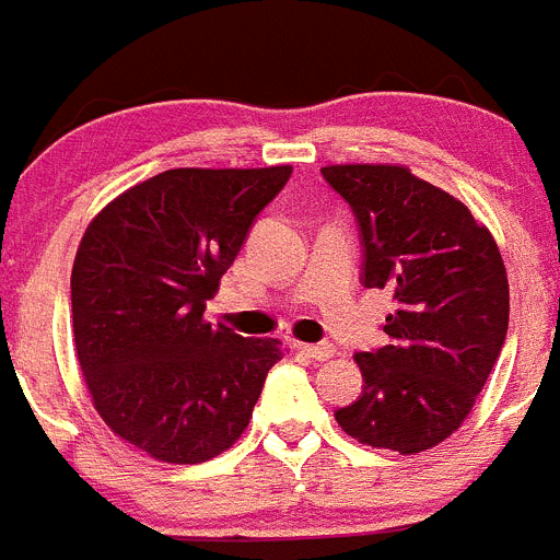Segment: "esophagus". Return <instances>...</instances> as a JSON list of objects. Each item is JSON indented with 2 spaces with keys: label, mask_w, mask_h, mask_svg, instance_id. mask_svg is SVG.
Here are the masks:
<instances>
[{
  "label": "esophagus",
  "mask_w": 560,
  "mask_h": 560,
  "mask_svg": "<svg viewBox=\"0 0 560 560\" xmlns=\"http://www.w3.org/2000/svg\"><path fill=\"white\" fill-rule=\"evenodd\" d=\"M298 348V351H304L306 357L315 359V362H326V359H331L334 353V345L331 342H317V345H301V342H292Z\"/></svg>",
  "instance_id": "1"
}]
</instances>
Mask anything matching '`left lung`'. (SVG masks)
Here are the masks:
<instances>
[{
  "instance_id": "obj_1",
  "label": "left lung",
  "mask_w": 560,
  "mask_h": 560,
  "mask_svg": "<svg viewBox=\"0 0 560 560\" xmlns=\"http://www.w3.org/2000/svg\"><path fill=\"white\" fill-rule=\"evenodd\" d=\"M353 209L362 284L389 290V342L357 353L362 395L337 409L348 436L404 456L445 442L472 409L509 331L498 243L462 201L404 165H328Z\"/></svg>"
}]
</instances>
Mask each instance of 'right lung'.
Here are the masks:
<instances>
[{"label": "right lung", "instance_id": "1", "mask_svg": "<svg viewBox=\"0 0 560 560\" xmlns=\"http://www.w3.org/2000/svg\"><path fill=\"white\" fill-rule=\"evenodd\" d=\"M290 174L165 171L109 201L82 237L71 270L77 359L102 420L156 462L229 451L284 357L279 339H245L203 310Z\"/></svg>", "mask_w": 560, "mask_h": 560}]
</instances>
